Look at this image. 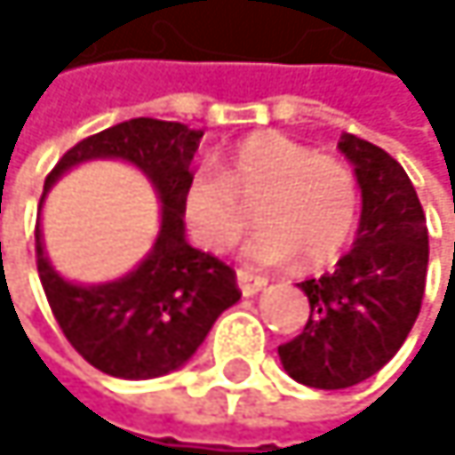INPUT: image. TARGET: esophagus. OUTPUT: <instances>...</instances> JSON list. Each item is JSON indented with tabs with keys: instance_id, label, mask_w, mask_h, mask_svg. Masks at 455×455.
Instances as JSON below:
<instances>
[{
	"instance_id": "34e87169",
	"label": "esophagus",
	"mask_w": 455,
	"mask_h": 455,
	"mask_svg": "<svg viewBox=\"0 0 455 455\" xmlns=\"http://www.w3.org/2000/svg\"><path fill=\"white\" fill-rule=\"evenodd\" d=\"M237 283H240V291H243L245 297H253V294H259L261 289L267 286V278L253 275L251 270H237Z\"/></svg>"
}]
</instances>
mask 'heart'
<instances>
[{"label":"heart","mask_w":455,"mask_h":455,"mask_svg":"<svg viewBox=\"0 0 455 455\" xmlns=\"http://www.w3.org/2000/svg\"><path fill=\"white\" fill-rule=\"evenodd\" d=\"M256 204L261 229L243 253L261 267L297 256L306 267L336 259L357 220V182L349 166L281 133H256L235 147L226 174L212 164L190 172L182 215L202 248H232L248 226L243 203Z\"/></svg>","instance_id":"b5f03b06"}]
</instances>
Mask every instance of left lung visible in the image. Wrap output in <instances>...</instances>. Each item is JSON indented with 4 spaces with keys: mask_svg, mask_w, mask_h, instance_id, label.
Returning a JSON list of instances; mask_svg holds the SVG:
<instances>
[{
    "mask_svg": "<svg viewBox=\"0 0 455 455\" xmlns=\"http://www.w3.org/2000/svg\"><path fill=\"white\" fill-rule=\"evenodd\" d=\"M339 149L363 196L357 237L333 273L297 283L311 316L300 336L278 347L283 371L319 390L369 379L401 349L420 314L428 267L426 215L407 172L352 133Z\"/></svg>",
    "mask_w": 455,
    "mask_h": 455,
    "instance_id": "obj_1",
    "label": "left lung"
}]
</instances>
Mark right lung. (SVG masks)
Listing matches in <instances>:
<instances>
[{
    "label": "right lung",
    "instance_id": "right-lung-1",
    "mask_svg": "<svg viewBox=\"0 0 455 455\" xmlns=\"http://www.w3.org/2000/svg\"><path fill=\"white\" fill-rule=\"evenodd\" d=\"M204 131L182 122L128 119L78 141L45 177L54 182L90 161H122L139 169L161 202V229L139 265L103 283H76L48 261L37 218V273L65 339L103 374L155 379L196 355L215 319L240 300L237 275L185 240L182 190Z\"/></svg>",
    "mask_w": 455,
    "mask_h": 455
}]
</instances>
